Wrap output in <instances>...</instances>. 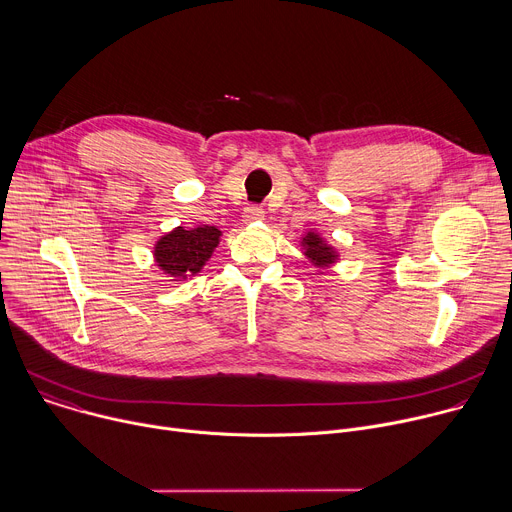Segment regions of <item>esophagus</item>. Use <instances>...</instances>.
Segmentation results:
<instances>
[{"label": "esophagus", "mask_w": 512, "mask_h": 512, "mask_svg": "<svg viewBox=\"0 0 512 512\" xmlns=\"http://www.w3.org/2000/svg\"><path fill=\"white\" fill-rule=\"evenodd\" d=\"M243 216H245V221H263L265 208H263V206H257V204H251V206L245 208Z\"/></svg>", "instance_id": "obj_1"}]
</instances>
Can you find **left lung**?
<instances>
[{
  "mask_svg": "<svg viewBox=\"0 0 512 512\" xmlns=\"http://www.w3.org/2000/svg\"><path fill=\"white\" fill-rule=\"evenodd\" d=\"M302 247H304V251H306V257L314 263V265H318V267H328V265H332L334 261H336V251L330 247V245H326V241H322L320 239V235H316V233H308L306 237H304V241H302Z\"/></svg>",
  "mask_w": 512,
  "mask_h": 512,
  "instance_id": "left-lung-1",
  "label": "left lung"
}]
</instances>
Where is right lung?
Wrapping results in <instances>:
<instances>
[{
  "instance_id": "right-lung-1",
  "label": "right lung",
  "mask_w": 512,
  "mask_h": 512,
  "mask_svg": "<svg viewBox=\"0 0 512 512\" xmlns=\"http://www.w3.org/2000/svg\"><path fill=\"white\" fill-rule=\"evenodd\" d=\"M218 239H221V231L208 225H200L190 231L178 227L156 243L154 257L158 267L170 277L186 279L198 273L210 259Z\"/></svg>"
}]
</instances>
